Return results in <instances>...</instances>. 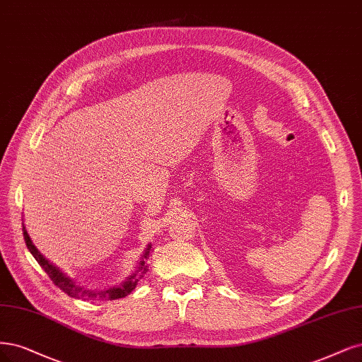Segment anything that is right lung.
<instances>
[{"label":"right lung","mask_w":362,"mask_h":362,"mask_svg":"<svg viewBox=\"0 0 362 362\" xmlns=\"http://www.w3.org/2000/svg\"><path fill=\"white\" fill-rule=\"evenodd\" d=\"M23 232V238H25V244H27L30 253L34 256V259L39 262V265L45 269V272L49 276L58 288L66 292L69 296L71 298H79V300H102V301H110V300H119V298L127 296L134 288L138 281L144 277V274L148 271L146 265H145V260L149 257V250H151V244L146 247V250L139 262V267L136 269L130 277H127V280L118 284V286H112V288H105L102 291H90V289H85L82 286H78L74 283L70 277H67L64 272H62L58 267H55L54 264H51L39 250H37V247L33 244L30 235L27 232V228H22Z\"/></svg>","instance_id":"1"}]
</instances>
